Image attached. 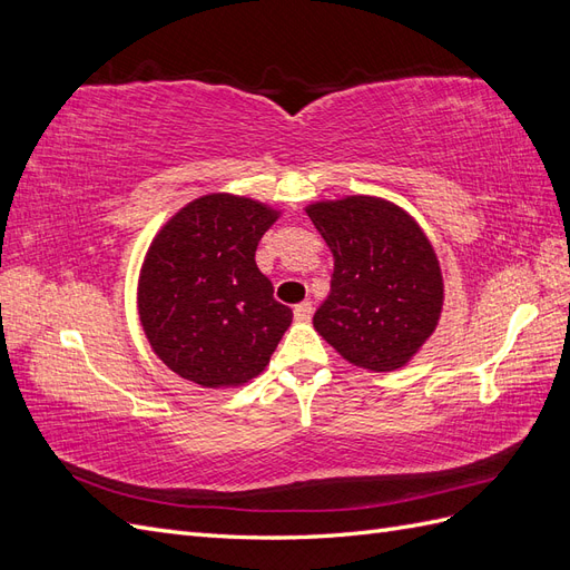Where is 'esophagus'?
Listing matches in <instances>:
<instances>
[{
    "label": "esophagus",
    "mask_w": 570,
    "mask_h": 570,
    "mask_svg": "<svg viewBox=\"0 0 570 570\" xmlns=\"http://www.w3.org/2000/svg\"><path fill=\"white\" fill-rule=\"evenodd\" d=\"M312 314H314V306H312V302H302V304H297L295 306V318L297 321H308V318H312Z\"/></svg>",
    "instance_id": "34e87169"
}]
</instances>
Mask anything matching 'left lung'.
Wrapping results in <instances>:
<instances>
[{"mask_svg":"<svg viewBox=\"0 0 570 570\" xmlns=\"http://www.w3.org/2000/svg\"><path fill=\"white\" fill-rule=\"evenodd\" d=\"M306 214L335 258L331 295L314 314L318 335L358 368H402L442 312L428 237L400 206L375 197L318 202Z\"/></svg>","mask_w":570,"mask_h":570,"instance_id":"1","label":"left lung"}]
</instances>
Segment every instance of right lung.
<instances>
[{
	"mask_svg": "<svg viewBox=\"0 0 570 570\" xmlns=\"http://www.w3.org/2000/svg\"><path fill=\"white\" fill-rule=\"evenodd\" d=\"M278 214L247 197L189 202L154 237L137 306L151 350L202 387L243 385L262 373L292 308L258 271V239Z\"/></svg>",
	"mask_w": 570,
	"mask_h": 570,
	"instance_id": "1",
	"label": "right lung"
}]
</instances>
